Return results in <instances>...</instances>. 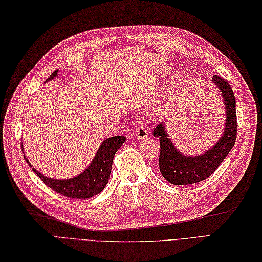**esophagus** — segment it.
I'll return each mask as SVG.
<instances>
[{
  "instance_id": "obj_1",
  "label": "esophagus",
  "mask_w": 262,
  "mask_h": 262,
  "mask_svg": "<svg viewBox=\"0 0 262 262\" xmlns=\"http://www.w3.org/2000/svg\"><path fill=\"white\" fill-rule=\"evenodd\" d=\"M136 136L138 139H145L148 136V131L145 126H138L136 130Z\"/></svg>"
}]
</instances>
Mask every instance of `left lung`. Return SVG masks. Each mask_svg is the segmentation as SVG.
I'll return each instance as SVG.
<instances>
[{
    "mask_svg": "<svg viewBox=\"0 0 262 262\" xmlns=\"http://www.w3.org/2000/svg\"><path fill=\"white\" fill-rule=\"evenodd\" d=\"M213 81L222 92L226 102V128L221 138L207 152L199 157H187L178 152L162 123L154 128L153 136L160 139L159 167L162 176L173 185L193 184L206 180L220 167L224 158L230 152L237 138L236 100L231 86L226 79L214 75Z\"/></svg>",
    "mask_w": 262,
    "mask_h": 262,
    "instance_id": "left-lung-1",
    "label": "left lung"
}]
</instances>
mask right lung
Segmentation results:
<instances>
[{
    "instance_id": "1",
    "label": "right lung",
    "mask_w": 262,
    "mask_h": 262,
    "mask_svg": "<svg viewBox=\"0 0 262 262\" xmlns=\"http://www.w3.org/2000/svg\"><path fill=\"white\" fill-rule=\"evenodd\" d=\"M56 75L57 71H54L46 81L52 80L54 77H56ZM124 141H125V137L123 136H115L105 139L101 144L89 168L80 175L70 178V180H54V178L43 176L34 168L32 170L39 176V178H41V181L46 185L59 194L69 196V198H91V196L99 194L107 185L110 170L113 167L114 155L123 145ZM23 152H24V149H23ZM25 160L27 161L26 158ZM27 163L31 167L29 161Z\"/></svg>"
}]
</instances>
